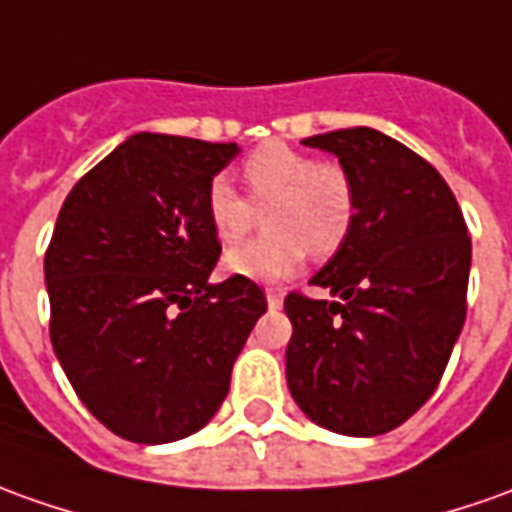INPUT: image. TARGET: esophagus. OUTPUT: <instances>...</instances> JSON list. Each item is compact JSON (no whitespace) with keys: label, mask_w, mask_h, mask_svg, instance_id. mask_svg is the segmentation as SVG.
<instances>
[{"label":"esophagus","mask_w":512,"mask_h":512,"mask_svg":"<svg viewBox=\"0 0 512 512\" xmlns=\"http://www.w3.org/2000/svg\"><path fill=\"white\" fill-rule=\"evenodd\" d=\"M264 295H267V303H270V309H278V306L284 303V292H281V290H267Z\"/></svg>","instance_id":"1"}]
</instances>
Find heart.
<instances>
[{
	"label": "heart",
	"mask_w": 512,
	"mask_h": 512,
	"mask_svg": "<svg viewBox=\"0 0 512 512\" xmlns=\"http://www.w3.org/2000/svg\"><path fill=\"white\" fill-rule=\"evenodd\" d=\"M248 197L228 178L206 186V220L222 245L253 231L264 211V231L225 253V270L250 281H281L298 273L312 250L329 259L343 248L357 217L354 181L340 164L317 161L284 142H264L245 158Z\"/></svg>",
	"instance_id": "b5f03b06"
}]
</instances>
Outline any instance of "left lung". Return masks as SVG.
I'll use <instances>...</instances> for the list:
<instances>
[{"label": "left lung", "mask_w": 512, "mask_h": 512, "mask_svg": "<svg viewBox=\"0 0 512 512\" xmlns=\"http://www.w3.org/2000/svg\"><path fill=\"white\" fill-rule=\"evenodd\" d=\"M303 144L340 158L357 217L309 281L337 301L284 298L287 384L309 421L373 438L421 410L449 365L465 323L471 236L449 183L396 139L348 128Z\"/></svg>", "instance_id": "8db88e82"}]
</instances>
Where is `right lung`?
I'll list each match as a JSON object with an SVG mask.
<instances>
[{"mask_svg": "<svg viewBox=\"0 0 512 512\" xmlns=\"http://www.w3.org/2000/svg\"><path fill=\"white\" fill-rule=\"evenodd\" d=\"M239 147L136 133L74 183L44 278L49 337L74 393L114 435L172 443L209 424L267 298L211 284L206 186Z\"/></svg>", "mask_w": 512, "mask_h": 512, "instance_id": "1", "label": "right lung"}]
</instances>
